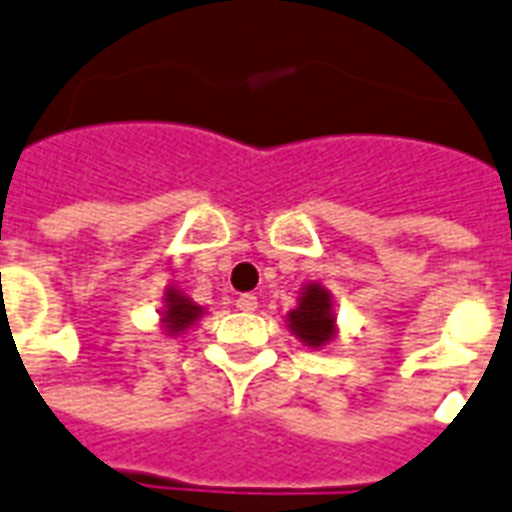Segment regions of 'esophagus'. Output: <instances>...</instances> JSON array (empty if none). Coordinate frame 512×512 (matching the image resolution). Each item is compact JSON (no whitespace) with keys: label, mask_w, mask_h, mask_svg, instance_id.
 I'll return each mask as SVG.
<instances>
[{"label":"esophagus","mask_w":512,"mask_h":512,"mask_svg":"<svg viewBox=\"0 0 512 512\" xmlns=\"http://www.w3.org/2000/svg\"><path fill=\"white\" fill-rule=\"evenodd\" d=\"M259 307V299L253 296V293H243L240 299H237V310H243V312H253Z\"/></svg>","instance_id":"34e87169"}]
</instances>
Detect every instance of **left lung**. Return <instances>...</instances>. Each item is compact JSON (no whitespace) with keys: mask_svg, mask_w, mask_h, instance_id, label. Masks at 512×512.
<instances>
[{"mask_svg":"<svg viewBox=\"0 0 512 512\" xmlns=\"http://www.w3.org/2000/svg\"><path fill=\"white\" fill-rule=\"evenodd\" d=\"M288 328L304 347L320 350L336 339L334 296L326 285L307 283L299 291V304L288 312Z\"/></svg>","mask_w":512,"mask_h":512,"instance_id":"1","label":"left lung"}]
</instances>
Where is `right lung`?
<instances>
[{"label": "right lung", "instance_id": "right-lung-1", "mask_svg": "<svg viewBox=\"0 0 512 512\" xmlns=\"http://www.w3.org/2000/svg\"><path fill=\"white\" fill-rule=\"evenodd\" d=\"M157 312H160V328L168 336L184 334L186 328H192L205 315L200 304H194L178 285H168L165 288L162 307Z\"/></svg>", "mask_w": 512, "mask_h": 512}]
</instances>
